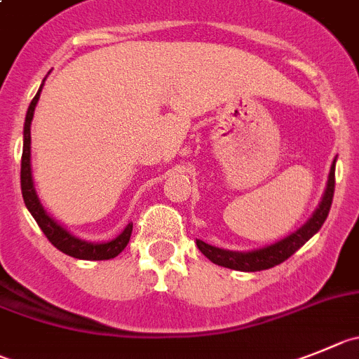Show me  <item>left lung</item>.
Instances as JSON below:
<instances>
[{"label":"left lung","mask_w":359,"mask_h":359,"mask_svg":"<svg viewBox=\"0 0 359 359\" xmlns=\"http://www.w3.org/2000/svg\"><path fill=\"white\" fill-rule=\"evenodd\" d=\"M334 164H337V157L333 159L331 164L330 175H327L326 189L320 198V203L310 219L304 223L303 226L292 232L290 236L283 237V239L276 241L273 244H267L264 248H257V250L250 251H232V250H223V248L210 246V244L203 243V241L196 239V246L202 251L203 255L210 260V262L217 264L221 267H229L233 271H244V273H255V271L271 269V267L278 266V264L285 262L290 255H294L308 239L316 236L324 225L327 214H330L331 202H333V193H334Z\"/></svg>","instance_id":"8db88e82"}]
</instances>
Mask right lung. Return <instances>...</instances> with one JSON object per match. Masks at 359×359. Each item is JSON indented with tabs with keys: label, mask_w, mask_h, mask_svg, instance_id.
I'll return each instance as SVG.
<instances>
[{
	"label": "right lung",
	"mask_w": 359,
	"mask_h": 359,
	"mask_svg": "<svg viewBox=\"0 0 359 359\" xmlns=\"http://www.w3.org/2000/svg\"><path fill=\"white\" fill-rule=\"evenodd\" d=\"M48 78V76H46ZM43 78V81H46ZM42 85H40L39 92L33 97L32 104H29L28 111H26V120H25V130H22V159H21V191L22 198H25L26 209L32 212V216L35 217L36 225L40 226L46 237L49 239V243L55 248H58L60 251H63L65 255L74 257V259L79 260H109L115 259L118 253H122L123 248L127 246L130 239V233H133V223L123 229V232L120 236H116L111 241H104V243H90V241L79 239L74 233H70L69 230L63 229L58 221L53 219L43 205L40 203L39 195L35 191V182H33V172H32V120L33 113H35V106L40 99V92H42Z\"/></svg>",
	"instance_id": "right-lung-1"
}]
</instances>
